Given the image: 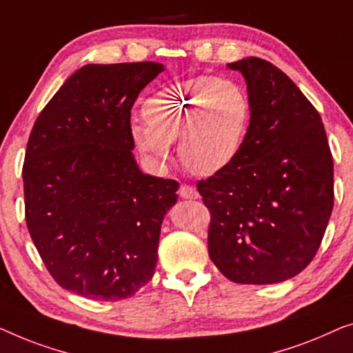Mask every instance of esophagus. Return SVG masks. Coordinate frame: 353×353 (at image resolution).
<instances>
[{"instance_id": "esophagus-1", "label": "esophagus", "mask_w": 353, "mask_h": 353, "mask_svg": "<svg viewBox=\"0 0 353 353\" xmlns=\"http://www.w3.org/2000/svg\"><path fill=\"white\" fill-rule=\"evenodd\" d=\"M179 196L183 198V200H196L200 196V193L196 192L195 187L183 183V185L179 187Z\"/></svg>"}]
</instances>
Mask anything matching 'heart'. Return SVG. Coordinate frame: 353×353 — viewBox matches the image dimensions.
<instances>
[{
  "mask_svg": "<svg viewBox=\"0 0 353 353\" xmlns=\"http://www.w3.org/2000/svg\"><path fill=\"white\" fill-rule=\"evenodd\" d=\"M147 126L131 128L132 141L158 163L177 142L182 165L198 176L227 170L240 157L251 123V102L228 78L192 77L161 88L142 105Z\"/></svg>",
  "mask_w": 353,
  "mask_h": 353,
  "instance_id": "b5f03b06",
  "label": "heart"
}]
</instances>
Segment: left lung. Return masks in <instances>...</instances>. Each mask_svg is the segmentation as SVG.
Returning <instances> with one entry per match:
<instances>
[{
  "label": "left lung",
  "mask_w": 353,
  "mask_h": 353,
  "mask_svg": "<svg viewBox=\"0 0 353 353\" xmlns=\"http://www.w3.org/2000/svg\"><path fill=\"white\" fill-rule=\"evenodd\" d=\"M245 77L251 123L240 157L196 183L210 208L208 251L228 280L272 285L301 274L323 240L332 157L319 112L259 57L227 63Z\"/></svg>",
  "instance_id": "1"
}]
</instances>
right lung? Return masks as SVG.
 <instances>
[{"mask_svg": "<svg viewBox=\"0 0 353 353\" xmlns=\"http://www.w3.org/2000/svg\"><path fill=\"white\" fill-rule=\"evenodd\" d=\"M163 70L158 62L89 63L33 125L22 170L27 227L49 274L75 294L126 299L155 274L179 183L139 170L131 108Z\"/></svg>", "mask_w": 353, "mask_h": 353, "instance_id": "obj_1", "label": "right lung"}]
</instances>
